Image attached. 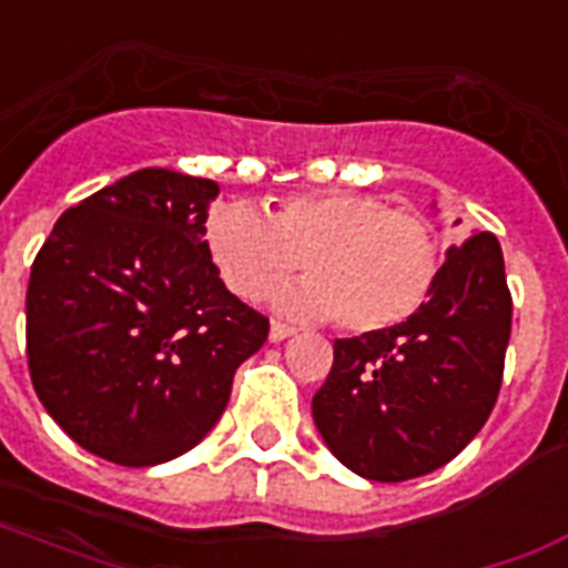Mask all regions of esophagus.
Returning <instances> with one entry per match:
<instances>
[{
    "label": "esophagus",
    "mask_w": 568,
    "mask_h": 568,
    "mask_svg": "<svg viewBox=\"0 0 568 568\" xmlns=\"http://www.w3.org/2000/svg\"><path fill=\"white\" fill-rule=\"evenodd\" d=\"M290 334H296V328H293V325L281 323V320H272L270 341H275V344H278V341H287Z\"/></svg>",
    "instance_id": "1"
}]
</instances>
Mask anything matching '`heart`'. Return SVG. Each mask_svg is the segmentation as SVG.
I'll return each instance as SVG.
<instances>
[{"mask_svg":"<svg viewBox=\"0 0 568 568\" xmlns=\"http://www.w3.org/2000/svg\"><path fill=\"white\" fill-rule=\"evenodd\" d=\"M204 240L224 284L248 302L302 261L307 281L284 290L281 307L334 316L355 334L408 323L442 278V240L429 219L353 192L290 195L270 222L252 206L224 204L206 219Z\"/></svg>","mask_w":568,"mask_h":568,"instance_id":"obj_1","label":"heart"}]
</instances>
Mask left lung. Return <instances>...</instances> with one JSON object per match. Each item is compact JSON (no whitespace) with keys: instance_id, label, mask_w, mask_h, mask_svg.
Wrapping results in <instances>:
<instances>
[{"instance_id":"left-lung-1","label":"left lung","mask_w":568,"mask_h":568,"mask_svg":"<svg viewBox=\"0 0 568 568\" xmlns=\"http://www.w3.org/2000/svg\"><path fill=\"white\" fill-rule=\"evenodd\" d=\"M513 296L486 231L447 252L435 293L408 323L334 341L314 424L328 450L376 483L424 477L489 420L507 358Z\"/></svg>"}]
</instances>
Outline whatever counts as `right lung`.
I'll return each mask as SVG.
<instances>
[{"label":"right lung","instance_id":"obj_1","mask_svg":"<svg viewBox=\"0 0 568 568\" xmlns=\"http://www.w3.org/2000/svg\"><path fill=\"white\" fill-rule=\"evenodd\" d=\"M213 180L142 169L61 219L32 263L26 355L43 408L105 463H169L222 417L270 320L206 252Z\"/></svg>","mask_w":568,"mask_h":568}]
</instances>
